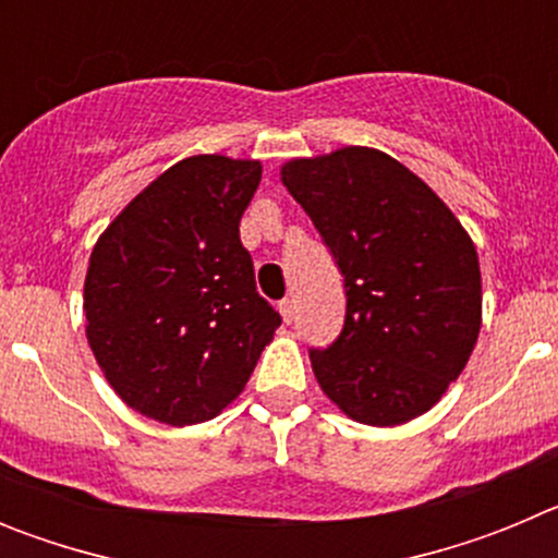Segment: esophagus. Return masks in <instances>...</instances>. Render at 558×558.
<instances>
[{
	"label": "esophagus",
	"mask_w": 558,
	"mask_h": 558,
	"mask_svg": "<svg viewBox=\"0 0 558 558\" xmlns=\"http://www.w3.org/2000/svg\"><path fill=\"white\" fill-rule=\"evenodd\" d=\"M279 313H282L284 324L293 322V318H295V302H293V299H282V302H279Z\"/></svg>",
	"instance_id": "obj_1"
}]
</instances>
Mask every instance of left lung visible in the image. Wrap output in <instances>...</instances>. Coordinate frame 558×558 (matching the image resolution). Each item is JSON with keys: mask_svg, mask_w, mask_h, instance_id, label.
<instances>
[{"mask_svg": "<svg viewBox=\"0 0 558 558\" xmlns=\"http://www.w3.org/2000/svg\"><path fill=\"white\" fill-rule=\"evenodd\" d=\"M282 184L347 288L338 340L313 349L322 391L354 422L405 425L463 372L481 332V265L450 206L388 153L338 147L284 161Z\"/></svg>", "mask_w": 558, "mask_h": 558, "instance_id": "8db88e82", "label": "left lung"}]
</instances>
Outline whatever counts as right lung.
<instances>
[{
    "label": "right lung",
    "mask_w": 558,
    "mask_h": 558,
    "mask_svg": "<svg viewBox=\"0 0 558 558\" xmlns=\"http://www.w3.org/2000/svg\"><path fill=\"white\" fill-rule=\"evenodd\" d=\"M263 179L254 159L190 156L97 236L83 284L86 338L128 408L172 427L231 405L282 324L256 293L240 218Z\"/></svg>",
    "instance_id": "add662e5"
}]
</instances>
